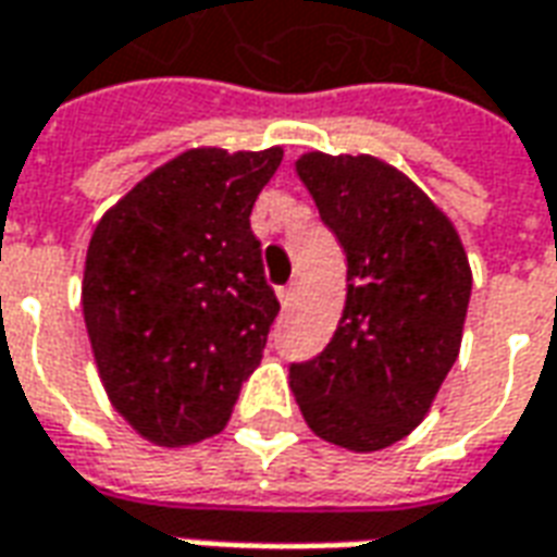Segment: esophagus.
Returning <instances> with one entry per match:
<instances>
[{
  "mask_svg": "<svg viewBox=\"0 0 557 557\" xmlns=\"http://www.w3.org/2000/svg\"><path fill=\"white\" fill-rule=\"evenodd\" d=\"M295 295H298V283H289V286H283V289L277 292V298H280V304H283V307H292Z\"/></svg>",
  "mask_w": 557,
  "mask_h": 557,
  "instance_id": "obj_1",
  "label": "esophagus"
}]
</instances>
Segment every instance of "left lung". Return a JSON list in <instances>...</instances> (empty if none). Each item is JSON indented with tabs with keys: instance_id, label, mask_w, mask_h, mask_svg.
<instances>
[{
	"instance_id": "obj_1",
	"label": "left lung",
	"mask_w": 557,
	"mask_h": 557,
	"mask_svg": "<svg viewBox=\"0 0 557 557\" xmlns=\"http://www.w3.org/2000/svg\"><path fill=\"white\" fill-rule=\"evenodd\" d=\"M295 172L349 268L334 337L313 361L292 363L289 385L319 438L373 454L426 418L459 355L466 247L442 208L373 154L310 151Z\"/></svg>"
}]
</instances>
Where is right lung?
I'll return each mask as SVG.
<instances>
[{
	"label": "right lung",
	"instance_id": "1",
	"mask_svg": "<svg viewBox=\"0 0 557 557\" xmlns=\"http://www.w3.org/2000/svg\"><path fill=\"white\" fill-rule=\"evenodd\" d=\"M283 148H190L127 190L91 232L83 319L103 391L160 447L226 426L280 301L250 211Z\"/></svg>",
	"mask_w": 557,
	"mask_h": 557
}]
</instances>
